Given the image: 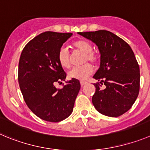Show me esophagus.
<instances>
[{"label":"esophagus","instance_id":"obj_1","mask_svg":"<svg viewBox=\"0 0 150 150\" xmlns=\"http://www.w3.org/2000/svg\"><path fill=\"white\" fill-rule=\"evenodd\" d=\"M86 83H87V82L86 81H81V86H85Z\"/></svg>","mask_w":150,"mask_h":150}]
</instances>
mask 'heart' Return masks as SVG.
Segmentation results:
<instances>
[{"label":"heart","instance_id":"1","mask_svg":"<svg viewBox=\"0 0 150 150\" xmlns=\"http://www.w3.org/2000/svg\"><path fill=\"white\" fill-rule=\"evenodd\" d=\"M74 47L85 54V61H90L96 63L98 60V56L92 51V46L89 42L84 40H79L74 42ZM58 61L61 66L64 68H69L70 67V54L67 47H61L58 55ZM93 72V67L90 64H85L81 67H75L72 68L68 72V76L72 79L83 81L86 79Z\"/></svg>","mask_w":150,"mask_h":150}]
</instances>
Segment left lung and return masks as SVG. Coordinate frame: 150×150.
<instances>
[{"label":"left lung","mask_w":150,"mask_h":150,"mask_svg":"<svg viewBox=\"0 0 150 150\" xmlns=\"http://www.w3.org/2000/svg\"><path fill=\"white\" fill-rule=\"evenodd\" d=\"M78 33L96 43L100 54V67L93 76L100 81L94 83L95 108L109 117L121 115L132 107L139 93L140 69L133 51L109 31Z\"/></svg>","instance_id":"left-lung-1"}]
</instances>
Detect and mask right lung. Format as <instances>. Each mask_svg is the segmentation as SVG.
<instances>
[{"instance_id":"add662e5","label":"right lung","mask_w":150,"mask_h":150,"mask_svg":"<svg viewBox=\"0 0 150 150\" xmlns=\"http://www.w3.org/2000/svg\"><path fill=\"white\" fill-rule=\"evenodd\" d=\"M72 35L45 32L31 40L21 54L18 83L23 99L31 111L44 121L59 122L70 115L81 88L76 79L66 81L62 89L54 86L67 77L58 55Z\"/></svg>"}]
</instances>
